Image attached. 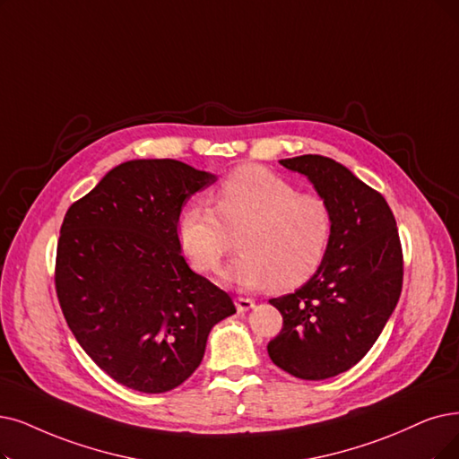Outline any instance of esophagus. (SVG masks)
<instances>
[{
	"mask_svg": "<svg viewBox=\"0 0 459 459\" xmlns=\"http://www.w3.org/2000/svg\"><path fill=\"white\" fill-rule=\"evenodd\" d=\"M235 305H237V310H239V313H247V310H250V308H254V299H250V298H237L235 299Z\"/></svg>",
	"mask_w": 459,
	"mask_h": 459,
	"instance_id": "esophagus-1",
	"label": "esophagus"
}]
</instances>
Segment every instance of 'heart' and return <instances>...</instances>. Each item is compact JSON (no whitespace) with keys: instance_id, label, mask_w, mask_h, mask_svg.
<instances>
[{"instance_id":"obj_1","label":"heart","mask_w":459,"mask_h":459,"mask_svg":"<svg viewBox=\"0 0 459 459\" xmlns=\"http://www.w3.org/2000/svg\"><path fill=\"white\" fill-rule=\"evenodd\" d=\"M214 209L194 201L182 209L177 239L201 273L214 271L239 235L241 254L220 273L226 284L293 290L315 277L333 235V212L320 194L299 192L260 166L230 173L212 194Z\"/></svg>"}]
</instances>
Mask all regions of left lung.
<instances>
[{"mask_svg":"<svg viewBox=\"0 0 459 459\" xmlns=\"http://www.w3.org/2000/svg\"><path fill=\"white\" fill-rule=\"evenodd\" d=\"M281 166L305 175L327 201L333 235L315 277L269 299L282 329L267 352L293 377L324 380L354 368L390 320L403 286L399 233L386 199L342 163L305 154Z\"/></svg>","mask_w":459,"mask_h":459,"instance_id":"8db88e82","label":"left lung"}]
</instances>
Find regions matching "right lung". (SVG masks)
Masks as SVG:
<instances>
[{
  "mask_svg": "<svg viewBox=\"0 0 459 459\" xmlns=\"http://www.w3.org/2000/svg\"><path fill=\"white\" fill-rule=\"evenodd\" d=\"M216 175L177 160H130L73 204L56 254V293L82 351L122 386L163 394L205 354L235 313L224 290L180 254L182 207Z\"/></svg>",
  "mask_w": 459,
  "mask_h": 459,
  "instance_id": "add662e5",
  "label": "right lung"
}]
</instances>
